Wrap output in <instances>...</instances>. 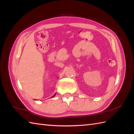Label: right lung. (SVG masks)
I'll return each mask as SVG.
<instances>
[{"mask_svg": "<svg viewBox=\"0 0 134 134\" xmlns=\"http://www.w3.org/2000/svg\"><path fill=\"white\" fill-rule=\"evenodd\" d=\"M55 96V95H54L53 96H52V97H54V96Z\"/></svg>", "mask_w": 134, "mask_h": 134, "instance_id": "obj_1", "label": "right lung"}]
</instances>
